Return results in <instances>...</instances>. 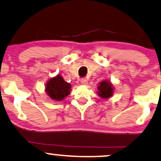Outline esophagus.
<instances>
[{"label": "esophagus", "instance_id": "obj_1", "mask_svg": "<svg viewBox=\"0 0 161 161\" xmlns=\"http://www.w3.org/2000/svg\"><path fill=\"white\" fill-rule=\"evenodd\" d=\"M80 82H81V83H82V85H85V86H86V85H87L88 84V79H82L80 80Z\"/></svg>", "mask_w": 161, "mask_h": 161}]
</instances>
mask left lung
Listing matches in <instances>:
<instances>
[{
	"label": "left lung",
	"mask_w": 161,
	"mask_h": 161,
	"mask_svg": "<svg viewBox=\"0 0 161 161\" xmlns=\"http://www.w3.org/2000/svg\"><path fill=\"white\" fill-rule=\"evenodd\" d=\"M97 95H98L101 98L108 99L114 95V87L113 84L110 81L107 79L101 81L98 83V87H97Z\"/></svg>",
	"instance_id": "1"
}]
</instances>
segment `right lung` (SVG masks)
<instances>
[{
  "mask_svg": "<svg viewBox=\"0 0 161 161\" xmlns=\"http://www.w3.org/2000/svg\"><path fill=\"white\" fill-rule=\"evenodd\" d=\"M71 85L66 82L60 75L51 78L45 85V92L53 101H63L69 95Z\"/></svg>",
  "mask_w": 161,
  "mask_h": 161,
  "instance_id": "add662e5",
  "label": "right lung"
}]
</instances>
